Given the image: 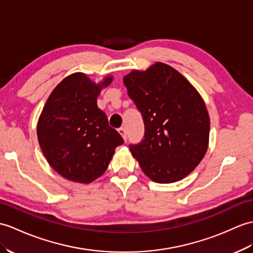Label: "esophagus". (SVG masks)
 I'll return each mask as SVG.
<instances>
[{
  "mask_svg": "<svg viewBox=\"0 0 253 253\" xmlns=\"http://www.w3.org/2000/svg\"><path fill=\"white\" fill-rule=\"evenodd\" d=\"M119 132L121 133V136L123 137V139H124L125 141H127V131H126V129L124 127H121V128H119Z\"/></svg>",
  "mask_w": 253,
  "mask_h": 253,
  "instance_id": "1",
  "label": "esophagus"
}]
</instances>
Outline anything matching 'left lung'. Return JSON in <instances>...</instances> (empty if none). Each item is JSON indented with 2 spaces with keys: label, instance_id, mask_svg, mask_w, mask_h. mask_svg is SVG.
<instances>
[{
  "label": "left lung",
  "instance_id": "obj_1",
  "mask_svg": "<svg viewBox=\"0 0 253 253\" xmlns=\"http://www.w3.org/2000/svg\"><path fill=\"white\" fill-rule=\"evenodd\" d=\"M124 84L142 115L144 136L129 150L143 172L158 183H171L191 173L206 153L210 120L202 97L184 76L156 62L134 70Z\"/></svg>",
  "mask_w": 253,
  "mask_h": 253
}]
</instances>
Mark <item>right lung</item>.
<instances>
[{
  "mask_svg": "<svg viewBox=\"0 0 253 253\" xmlns=\"http://www.w3.org/2000/svg\"><path fill=\"white\" fill-rule=\"evenodd\" d=\"M101 84L83 73L69 75L57 85L46 101L38 123V139L49 165L68 180L89 183L107 170L121 134L109 125L97 105Z\"/></svg>",
  "mask_w": 253,
  "mask_h": 253,
  "instance_id": "right-lung-1",
  "label": "right lung"
}]
</instances>
